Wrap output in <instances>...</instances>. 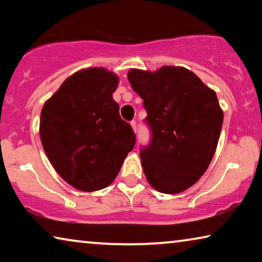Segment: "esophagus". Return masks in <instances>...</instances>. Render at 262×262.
I'll list each match as a JSON object with an SVG mask.
<instances>
[{
    "label": "esophagus",
    "mask_w": 262,
    "mask_h": 262,
    "mask_svg": "<svg viewBox=\"0 0 262 262\" xmlns=\"http://www.w3.org/2000/svg\"><path fill=\"white\" fill-rule=\"evenodd\" d=\"M130 126H132V128H133V130H134V132L136 133V129H137V127H136V121H132V122H130Z\"/></svg>",
    "instance_id": "1"
}]
</instances>
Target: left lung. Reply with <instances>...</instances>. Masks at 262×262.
I'll return each instance as SVG.
<instances>
[{"label": "left lung", "mask_w": 262, "mask_h": 262, "mask_svg": "<svg viewBox=\"0 0 262 262\" xmlns=\"http://www.w3.org/2000/svg\"><path fill=\"white\" fill-rule=\"evenodd\" d=\"M128 81L143 99L152 133L140 154L148 183L161 193L184 192L203 176L216 151L223 123L216 92L193 72L172 66L130 69Z\"/></svg>", "instance_id": "obj_1"}]
</instances>
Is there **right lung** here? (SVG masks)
Here are the masks:
<instances>
[{"label":"right lung","mask_w":262,"mask_h":262,"mask_svg":"<svg viewBox=\"0 0 262 262\" xmlns=\"http://www.w3.org/2000/svg\"><path fill=\"white\" fill-rule=\"evenodd\" d=\"M119 77L105 68L79 70L41 110L40 140L62 179L83 192L103 189L134 148L135 134L113 99Z\"/></svg>","instance_id":"right-lung-1"}]
</instances>
